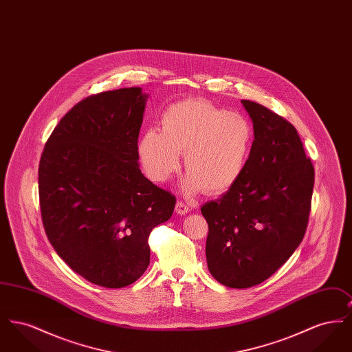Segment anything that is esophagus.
I'll use <instances>...</instances> for the list:
<instances>
[{"label":"esophagus","mask_w":352,"mask_h":352,"mask_svg":"<svg viewBox=\"0 0 352 352\" xmlns=\"http://www.w3.org/2000/svg\"><path fill=\"white\" fill-rule=\"evenodd\" d=\"M175 211L179 214V215H184L190 211V206L184 201H177V206H175Z\"/></svg>","instance_id":"esophagus-1"}]
</instances>
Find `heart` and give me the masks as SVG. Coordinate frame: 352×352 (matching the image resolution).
<instances>
[{"mask_svg": "<svg viewBox=\"0 0 352 352\" xmlns=\"http://www.w3.org/2000/svg\"><path fill=\"white\" fill-rule=\"evenodd\" d=\"M252 142L253 128L243 115L206 99H186L165 109L161 133L142 134L138 157L151 181L162 184L179 168V153H184V188L220 195L243 175Z\"/></svg>", "mask_w": 352, "mask_h": 352, "instance_id": "obj_1", "label": "heart"}]
</instances>
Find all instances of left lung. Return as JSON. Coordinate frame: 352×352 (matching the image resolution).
I'll return each instance as SVG.
<instances>
[{"label": "left lung", "mask_w": 352, "mask_h": 352, "mask_svg": "<svg viewBox=\"0 0 352 352\" xmlns=\"http://www.w3.org/2000/svg\"><path fill=\"white\" fill-rule=\"evenodd\" d=\"M241 102L254 132L247 168L234 187L201 208L208 270L234 289L264 283L297 250L314 187V166L296 128L258 102Z\"/></svg>", "instance_id": "left-lung-1"}]
</instances>
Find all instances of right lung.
<instances>
[{
  "instance_id": "1",
  "label": "right lung",
  "mask_w": 352,
  "mask_h": 352,
  "mask_svg": "<svg viewBox=\"0 0 352 352\" xmlns=\"http://www.w3.org/2000/svg\"><path fill=\"white\" fill-rule=\"evenodd\" d=\"M146 98L131 87L79 101L39 161V204L51 245L78 274L109 289L144 274L151 230L171 218L177 201L138 166Z\"/></svg>"
}]
</instances>
